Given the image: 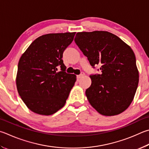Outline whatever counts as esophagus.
<instances>
[{
	"label": "esophagus",
	"mask_w": 149,
	"mask_h": 149,
	"mask_svg": "<svg viewBox=\"0 0 149 149\" xmlns=\"http://www.w3.org/2000/svg\"><path fill=\"white\" fill-rule=\"evenodd\" d=\"M84 75H85V73L81 72V74L77 75V79H80V78H81L82 77H83Z\"/></svg>",
	"instance_id": "1"
}]
</instances>
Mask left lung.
<instances>
[{
  "mask_svg": "<svg viewBox=\"0 0 149 149\" xmlns=\"http://www.w3.org/2000/svg\"><path fill=\"white\" fill-rule=\"evenodd\" d=\"M75 42L92 66H100L101 74L90 75L86 98L100 114L114 116L124 111L139 83V71L132 48L107 31L77 32Z\"/></svg>",
  "mask_w": 149,
  "mask_h": 149,
  "instance_id": "obj_1",
  "label": "left lung"
}]
</instances>
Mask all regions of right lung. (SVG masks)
<instances>
[{
	"mask_svg": "<svg viewBox=\"0 0 149 149\" xmlns=\"http://www.w3.org/2000/svg\"><path fill=\"white\" fill-rule=\"evenodd\" d=\"M75 32L42 35L32 42L19 61L16 86L29 109L51 115L66 104L76 75L67 74L63 54ZM57 66L61 67L58 72Z\"/></svg>",
	"mask_w": 149,
	"mask_h": 149,
	"instance_id": "add662e5",
	"label": "right lung"
}]
</instances>
